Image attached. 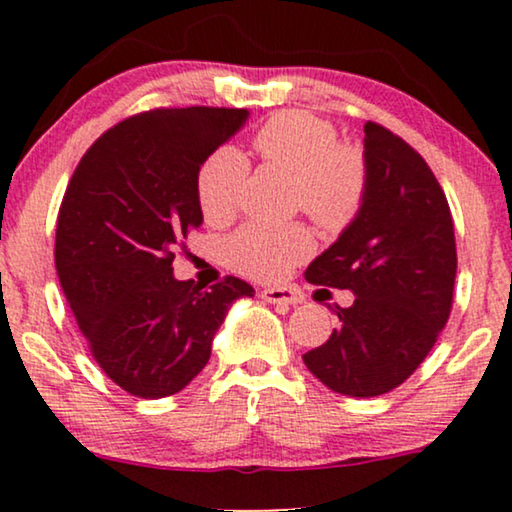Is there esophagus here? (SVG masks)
Masks as SVG:
<instances>
[{
  "mask_svg": "<svg viewBox=\"0 0 512 512\" xmlns=\"http://www.w3.org/2000/svg\"><path fill=\"white\" fill-rule=\"evenodd\" d=\"M261 300L270 305H298L303 303V296L296 289H263L261 293Z\"/></svg>",
  "mask_w": 512,
  "mask_h": 512,
  "instance_id": "1",
  "label": "esophagus"
}]
</instances>
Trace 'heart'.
I'll return each mask as SVG.
<instances>
[{
	"mask_svg": "<svg viewBox=\"0 0 512 512\" xmlns=\"http://www.w3.org/2000/svg\"><path fill=\"white\" fill-rule=\"evenodd\" d=\"M251 144L265 165L293 177V205L319 228L340 233L361 214L370 186L368 156L359 144L338 142L328 118L303 109L279 111L256 130ZM247 179V158L235 146L216 149L195 179L202 216L214 226L233 219ZM312 251V233L300 223H247L226 240L228 263L261 282L284 279Z\"/></svg>",
	"mask_w": 512,
	"mask_h": 512,
	"instance_id": "b5f03b06",
	"label": "heart"
}]
</instances>
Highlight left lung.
Here are the masks:
<instances>
[{"label":"left lung","instance_id":"8db88e82","mask_svg":"<svg viewBox=\"0 0 512 512\" xmlns=\"http://www.w3.org/2000/svg\"><path fill=\"white\" fill-rule=\"evenodd\" d=\"M368 198L352 226L314 258L305 279L356 293L335 305L338 328L305 366L342 396L396 389L436 345L452 312L457 244L436 174L412 146L368 121Z\"/></svg>","mask_w":512,"mask_h":512}]
</instances>
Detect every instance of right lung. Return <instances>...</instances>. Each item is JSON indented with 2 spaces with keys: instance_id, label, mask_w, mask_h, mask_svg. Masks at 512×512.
I'll list each match as a JSON object with an SVG mask.
<instances>
[{
  "instance_id": "add662e5",
  "label": "right lung",
  "mask_w": 512,
  "mask_h": 512,
  "mask_svg": "<svg viewBox=\"0 0 512 512\" xmlns=\"http://www.w3.org/2000/svg\"><path fill=\"white\" fill-rule=\"evenodd\" d=\"M247 109H151L83 153L55 228V270L88 349L139 398L177 394L205 368L233 300V275L202 286L172 275L174 249L202 223L200 165L247 121Z\"/></svg>"
}]
</instances>
